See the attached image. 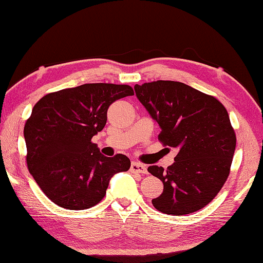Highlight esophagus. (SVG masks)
<instances>
[{"label": "esophagus", "instance_id": "esophagus-1", "mask_svg": "<svg viewBox=\"0 0 263 263\" xmlns=\"http://www.w3.org/2000/svg\"><path fill=\"white\" fill-rule=\"evenodd\" d=\"M130 171L133 173H141V174H146V173H148V170H146V167L144 166V165L139 163V162H133L132 163Z\"/></svg>", "mask_w": 263, "mask_h": 263}]
</instances>
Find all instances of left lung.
<instances>
[{
  "instance_id": "8db88e82",
  "label": "left lung",
  "mask_w": 263,
  "mask_h": 263,
  "mask_svg": "<svg viewBox=\"0 0 263 263\" xmlns=\"http://www.w3.org/2000/svg\"><path fill=\"white\" fill-rule=\"evenodd\" d=\"M139 100L158 122V140L178 155L166 170L148 171L164 183L153 200L163 214L181 216L204 208L230 174L236 134L227 108L215 97L181 82L155 81L135 85Z\"/></svg>"
}]
</instances>
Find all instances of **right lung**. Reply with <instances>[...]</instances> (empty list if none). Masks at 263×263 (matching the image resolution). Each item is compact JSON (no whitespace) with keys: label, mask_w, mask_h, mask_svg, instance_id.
Wrapping results in <instances>:
<instances>
[{"label":"right lung","mask_w":263,"mask_h":263,"mask_svg":"<svg viewBox=\"0 0 263 263\" xmlns=\"http://www.w3.org/2000/svg\"><path fill=\"white\" fill-rule=\"evenodd\" d=\"M133 95L126 84L89 83L50 92L34 105L24 126L26 164L55 204L89 209L104 199L113 174L130 167L127 156L105 157L91 140L105 127L110 104Z\"/></svg>","instance_id":"add662e5"}]
</instances>
